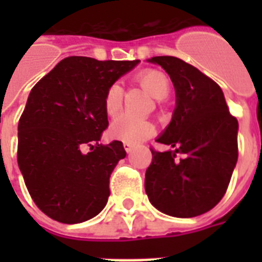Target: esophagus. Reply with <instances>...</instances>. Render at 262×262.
Segmentation results:
<instances>
[{
  "label": "esophagus",
  "mask_w": 262,
  "mask_h": 262,
  "mask_svg": "<svg viewBox=\"0 0 262 262\" xmlns=\"http://www.w3.org/2000/svg\"><path fill=\"white\" fill-rule=\"evenodd\" d=\"M123 147H125L126 153H132V150H133V148H135V146H133V144H132V143L125 142V143H123Z\"/></svg>",
  "instance_id": "obj_1"
}]
</instances>
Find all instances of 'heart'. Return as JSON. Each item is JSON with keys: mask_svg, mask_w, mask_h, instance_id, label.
Returning <instances> with one entry per match:
<instances>
[{"mask_svg": "<svg viewBox=\"0 0 262 262\" xmlns=\"http://www.w3.org/2000/svg\"><path fill=\"white\" fill-rule=\"evenodd\" d=\"M139 85H142L146 91L154 98L163 101L168 97L171 90V84L168 77L157 70H144L135 77ZM123 102V88L119 82H114L108 86L103 98V108L109 116H115L119 114ZM154 132V126L147 119L132 118L127 115H120L116 119L112 120L109 126V135L127 143H140L147 139Z\"/></svg>", "mask_w": 262, "mask_h": 262, "instance_id": "obj_1", "label": "heart"}]
</instances>
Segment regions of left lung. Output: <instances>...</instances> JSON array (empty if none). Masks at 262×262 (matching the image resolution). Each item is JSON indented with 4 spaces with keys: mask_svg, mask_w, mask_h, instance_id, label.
<instances>
[{
    "mask_svg": "<svg viewBox=\"0 0 262 262\" xmlns=\"http://www.w3.org/2000/svg\"><path fill=\"white\" fill-rule=\"evenodd\" d=\"M161 66L176 88L177 106L157 142L172 150H151L144 188L160 212L195 217L225 196L236 167L238 122L229 112L223 91L196 67L172 56L148 60ZM182 159L176 160V154Z\"/></svg>",
    "mask_w": 262,
    "mask_h": 262,
    "instance_id": "left-lung-1",
    "label": "left lung"
}]
</instances>
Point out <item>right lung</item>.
<instances>
[{
  "instance_id": "1",
  "label": "right lung",
  "mask_w": 262,
  "mask_h": 262,
  "mask_svg": "<svg viewBox=\"0 0 262 262\" xmlns=\"http://www.w3.org/2000/svg\"><path fill=\"white\" fill-rule=\"evenodd\" d=\"M140 60L66 57L32 88L18 123V165L33 202L60 223L97 216L123 144H99L108 127L105 92ZM88 145L90 151L82 148Z\"/></svg>"
}]
</instances>
